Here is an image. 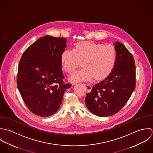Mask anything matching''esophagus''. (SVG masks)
<instances>
[{"label":"esophagus","mask_w":153,"mask_h":153,"mask_svg":"<svg viewBox=\"0 0 153 153\" xmlns=\"http://www.w3.org/2000/svg\"><path fill=\"white\" fill-rule=\"evenodd\" d=\"M83 85L85 86V87L86 88V89L88 91H91V90L92 89V87H91V85H89V84H83Z\"/></svg>","instance_id":"obj_1"}]
</instances>
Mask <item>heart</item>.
<instances>
[{
  "instance_id": "obj_1",
  "label": "heart",
  "mask_w": 153,
  "mask_h": 153,
  "mask_svg": "<svg viewBox=\"0 0 153 153\" xmlns=\"http://www.w3.org/2000/svg\"><path fill=\"white\" fill-rule=\"evenodd\" d=\"M117 59V51L112 45H105L92 42L77 44L73 50L67 49L61 54L60 61L64 70L71 74L82 61L83 68L70 77L73 82L99 80L106 77L113 70Z\"/></svg>"
}]
</instances>
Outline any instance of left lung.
Segmentation results:
<instances>
[{"instance_id": "obj_1", "label": "left lung", "mask_w": 153, "mask_h": 153, "mask_svg": "<svg viewBox=\"0 0 153 153\" xmlns=\"http://www.w3.org/2000/svg\"><path fill=\"white\" fill-rule=\"evenodd\" d=\"M117 59L113 70L96 83L86 96V105L92 114L109 117L120 112L135 88V64L132 55L120 42L114 43Z\"/></svg>"}]
</instances>
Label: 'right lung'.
I'll list each match as a JSON object with an SVG mask.
<instances>
[{
	"mask_svg": "<svg viewBox=\"0 0 153 153\" xmlns=\"http://www.w3.org/2000/svg\"><path fill=\"white\" fill-rule=\"evenodd\" d=\"M67 40L49 35L31 44L19 61L17 86L27 107L42 117L55 114L61 105L64 93L71 86L64 83L61 54Z\"/></svg>",
	"mask_w": 153,
	"mask_h": 153,
	"instance_id": "obj_1",
	"label": "right lung"
}]
</instances>
